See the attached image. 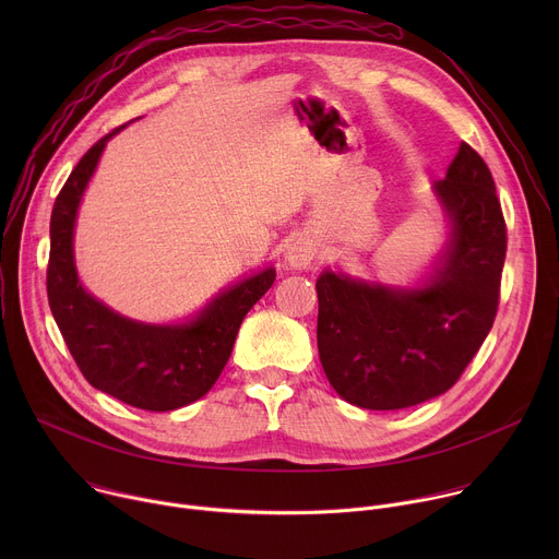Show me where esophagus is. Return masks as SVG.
<instances>
[{"mask_svg":"<svg viewBox=\"0 0 559 559\" xmlns=\"http://www.w3.org/2000/svg\"><path fill=\"white\" fill-rule=\"evenodd\" d=\"M318 257V248L311 241V238L302 236L298 241L287 250V261L292 267L296 270H305L307 265H311V261Z\"/></svg>","mask_w":559,"mask_h":559,"instance_id":"esophagus-1","label":"esophagus"}]
</instances>
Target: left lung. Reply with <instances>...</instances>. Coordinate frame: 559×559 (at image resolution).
I'll list each match as a JSON object with an SVG mask.
<instances>
[{"label": "left lung", "mask_w": 559, "mask_h": 559, "mask_svg": "<svg viewBox=\"0 0 559 559\" xmlns=\"http://www.w3.org/2000/svg\"><path fill=\"white\" fill-rule=\"evenodd\" d=\"M453 236L425 287L393 289L325 272L318 356L332 386L362 409H405L451 389L493 328L507 223L485 158L460 143L433 186Z\"/></svg>", "instance_id": "left-lung-1"}]
</instances>
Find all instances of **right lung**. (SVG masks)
Instances as JSON below:
<instances>
[{"label":"right lung","instance_id":"obj_1","mask_svg":"<svg viewBox=\"0 0 559 559\" xmlns=\"http://www.w3.org/2000/svg\"><path fill=\"white\" fill-rule=\"evenodd\" d=\"M121 128L102 136L79 158L55 199L46 292L79 371L95 389L136 409L173 412L212 389L246 313L272 287L276 272L270 267L234 285L216 296L197 321L179 328L132 323L86 294L72 261L74 214L106 141Z\"/></svg>","mask_w":559,"mask_h":559}]
</instances>
